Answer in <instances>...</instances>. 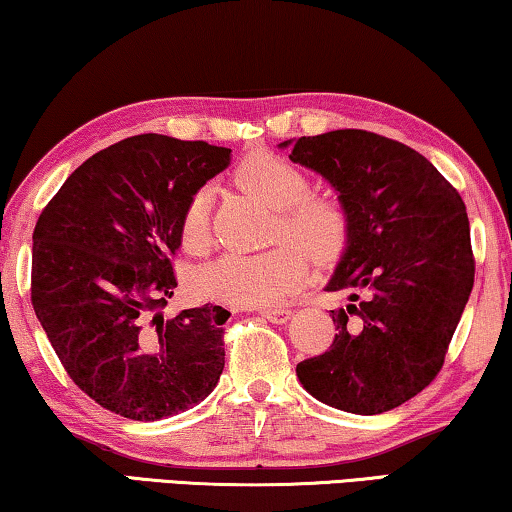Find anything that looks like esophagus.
Returning a JSON list of instances; mask_svg holds the SVG:
<instances>
[{
    "instance_id": "1",
    "label": "esophagus",
    "mask_w": 512,
    "mask_h": 512,
    "mask_svg": "<svg viewBox=\"0 0 512 512\" xmlns=\"http://www.w3.org/2000/svg\"><path fill=\"white\" fill-rule=\"evenodd\" d=\"M259 315L264 319H269L271 324H285L289 317H292V310L289 308H266V310H259Z\"/></svg>"
}]
</instances>
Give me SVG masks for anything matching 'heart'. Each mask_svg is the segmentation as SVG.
Masks as SVG:
<instances>
[{"label": "heart", "instance_id": "obj_1", "mask_svg": "<svg viewBox=\"0 0 512 512\" xmlns=\"http://www.w3.org/2000/svg\"><path fill=\"white\" fill-rule=\"evenodd\" d=\"M236 181L246 193L269 204L278 213V236H287L317 262H331L342 253L349 220L340 202L310 193V177L301 167L276 154H253L243 160ZM211 188L190 197L181 218V241L190 250H202L209 241ZM303 250L289 243L257 255L227 253L197 273L195 287L211 301L266 308L276 305L301 285L308 271Z\"/></svg>", "mask_w": 512, "mask_h": 512}]
</instances>
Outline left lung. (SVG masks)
Returning a JSON list of instances; mask_svg holds the SVG:
<instances>
[{"mask_svg": "<svg viewBox=\"0 0 512 512\" xmlns=\"http://www.w3.org/2000/svg\"><path fill=\"white\" fill-rule=\"evenodd\" d=\"M322 174L349 234L326 289H352L331 310L329 352L296 365L312 398L375 416L437 377L474 287L467 207L430 160L377 133L331 131L280 142Z\"/></svg>", "mask_w": 512, "mask_h": 512, "instance_id": "left-lung-1", "label": "left lung"}]
</instances>
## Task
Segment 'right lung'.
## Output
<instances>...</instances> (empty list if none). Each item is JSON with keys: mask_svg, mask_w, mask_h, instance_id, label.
<instances>
[{"mask_svg": "<svg viewBox=\"0 0 512 512\" xmlns=\"http://www.w3.org/2000/svg\"><path fill=\"white\" fill-rule=\"evenodd\" d=\"M232 149L135 135L87 158L38 216L34 312L68 377L131 421L193 409L225 368L220 305L163 319L190 197Z\"/></svg>", "mask_w": 512, "mask_h": 512, "instance_id": "1", "label": "right lung"}]
</instances>
